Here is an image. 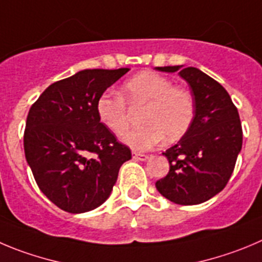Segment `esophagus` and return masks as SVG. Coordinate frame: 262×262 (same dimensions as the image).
Here are the masks:
<instances>
[{
	"instance_id": "obj_1",
	"label": "esophagus",
	"mask_w": 262,
	"mask_h": 262,
	"mask_svg": "<svg viewBox=\"0 0 262 262\" xmlns=\"http://www.w3.org/2000/svg\"><path fill=\"white\" fill-rule=\"evenodd\" d=\"M133 159L137 161H146L148 159L147 155L145 154H138V152H133Z\"/></svg>"
}]
</instances>
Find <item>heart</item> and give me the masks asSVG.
<instances>
[{
    "label": "heart",
    "mask_w": 262,
    "mask_h": 262,
    "mask_svg": "<svg viewBox=\"0 0 262 262\" xmlns=\"http://www.w3.org/2000/svg\"><path fill=\"white\" fill-rule=\"evenodd\" d=\"M121 95L132 107H145L139 119L143 126L123 137L124 143L133 150H150L164 138L174 142L191 126L195 116L191 93L173 85L165 76L152 71L137 73L124 82ZM123 100L104 92L95 103L99 121L115 136H123L129 128V111Z\"/></svg>",
    "instance_id": "1"
}]
</instances>
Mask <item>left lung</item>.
Segmentation results:
<instances>
[{"mask_svg":"<svg viewBox=\"0 0 262 262\" xmlns=\"http://www.w3.org/2000/svg\"><path fill=\"white\" fill-rule=\"evenodd\" d=\"M156 70L178 71L191 89L195 116L185 136L163 152L169 172L155 186L176 204H200L224 190L233 174L243 142L238 110L225 88L198 68L168 66Z\"/></svg>","mask_w":262,"mask_h":262,"instance_id":"1","label":"left lung"}]
</instances>
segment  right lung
Wrapping results in <instances>:
<instances>
[{
	"mask_svg": "<svg viewBox=\"0 0 262 262\" xmlns=\"http://www.w3.org/2000/svg\"><path fill=\"white\" fill-rule=\"evenodd\" d=\"M128 71H80L51 84L29 110L27 163L43 195L63 211L84 213L103 204L132 159L95 111L99 95Z\"/></svg>",
	"mask_w": 262,
	"mask_h": 262,
	"instance_id": "add662e5",
	"label": "right lung"
}]
</instances>
